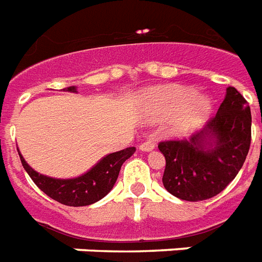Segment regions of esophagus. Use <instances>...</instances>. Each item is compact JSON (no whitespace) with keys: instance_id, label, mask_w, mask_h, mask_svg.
Instances as JSON below:
<instances>
[{"instance_id":"obj_1","label":"esophagus","mask_w":262,"mask_h":262,"mask_svg":"<svg viewBox=\"0 0 262 262\" xmlns=\"http://www.w3.org/2000/svg\"><path fill=\"white\" fill-rule=\"evenodd\" d=\"M154 147H156L154 141L147 140V141H143L140 146H139V148H140L141 151H151V150H154Z\"/></svg>"}]
</instances>
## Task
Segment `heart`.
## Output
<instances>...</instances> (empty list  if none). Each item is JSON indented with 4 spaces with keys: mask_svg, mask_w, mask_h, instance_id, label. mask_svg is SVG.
Listing matches in <instances>:
<instances>
[{
    "mask_svg": "<svg viewBox=\"0 0 262 262\" xmlns=\"http://www.w3.org/2000/svg\"><path fill=\"white\" fill-rule=\"evenodd\" d=\"M150 110L154 118L176 114L172 132L185 135L205 121L211 111V101L205 96H195L191 87L172 86L151 93Z\"/></svg>",
    "mask_w": 262,
    "mask_h": 262,
    "instance_id": "obj_1",
    "label": "heart"
}]
</instances>
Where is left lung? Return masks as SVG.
<instances>
[{"mask_svg":"<svg viewBox=\"0 0 262 262\" xmlns=\"http://www.w3.org/2000/svg\"><path fill=\"white\" fill-rule=\"evenodd\" d=\"M251 112L234 87L214 118L190 139L161 141L165 157L162 183L170 194L186 201H201L220 194L236 178L249 154Z\"/></svg>","mask_w":262,"mask_h":262,"instance_id":"8db88e82","label":"left lung"}]
</instances>
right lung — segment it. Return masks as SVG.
<instances>
[{"label": "right lung", "mask_w": 262, "mask_h": 262, "mask_svg": "<svg viewBox=\"0 0 262 262\" xmlns=\"http://www.w3.org/2000/svg\"><path fill=\"white\" fill-rule=\"evenodd\" d=\"M67 92H76V87H67ZM135 147H127L125 150L116 151L104 157L97 165L86 172L84 175L73 179H54L38 173L32 169L25 161L20 152V161L23 168L36 183L38 189L44 191L52 200L69 207H83L90 205L105 197L115 185L122 164L133 156Z\"/></svg>", "instance_id": "right-lung-1"}]
</instances>
